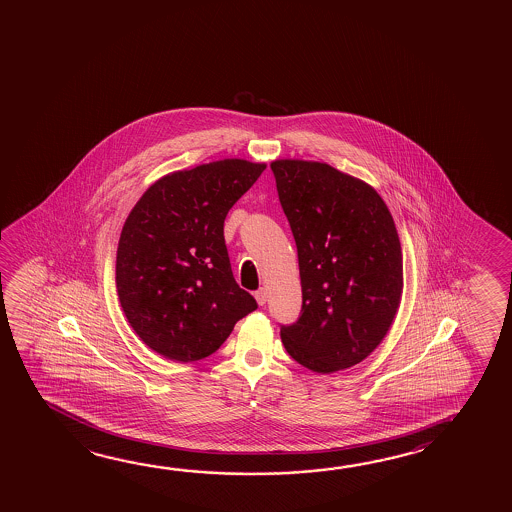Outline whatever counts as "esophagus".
Masks as SVG:
<instances>
[{
  "mask_svg": "<svg viewBox=\"0 0 512 512\" xmlns=\"http://www.w3.org/2000/svg\"><path fill=\"white\" fill-rule=\"evenodd\" d=\"M255 300H257L259 305H266V302H268V293H266V289H259V291L255 293Z\"/></svg>",
  "mask_w": 512,
  "mask_h": 512,
  "instance_id": "esophagus-1",
  "label": "esophagus"
}]
</instances>
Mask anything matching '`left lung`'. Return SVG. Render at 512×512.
Wrapping results in <instances>:
<instances>
[{"label": "left lung", "mask_w": 512, "mask_h": 512, "mask_svg": "<svg viewBox=\"0 0 512 512\" xmlns=\"http://www.w3.org/2000/svg\"><path fill=\"white\" fill-rule=\"evenodd\" d=\"M293 230L302 316L280 336L321 375L352 368L384 341L400 309L403 257L393 216L361 178L314 160L271 162Z\"/></svg>", "instance_id": "1"}]
</instances>
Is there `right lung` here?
<instances>
[{"instance_id":"right-lung-1","label":"right lung","mask_w":512,"mask_h":512,"mask_svg":"<svg viewBox=\"0 0 512 512\" xmlns=\"http://www.w3.org/2000/svg\"><path fill=\"white\" fill-rule=\"evenodd\" d=\"M264 169V162L223 159L173 171L128 214L116 289L130 327L153 352L178 362L205 359L257 309L232 275L223 225Z\"/></svg>"}]
</instances>
